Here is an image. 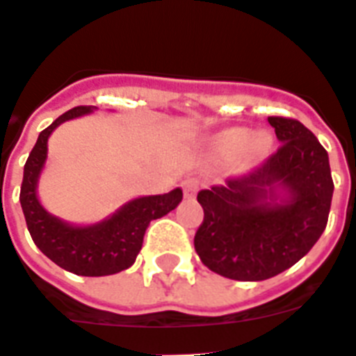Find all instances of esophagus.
Wrapping results in <instances>:
<instances>
[{"instance_id":"obj_1","label":"esophagus","mask_w":356,"mask_h":356,"mask_svg":"<svg viewBox=\"0 0 356 356\" xmlns=\"http://www.w3.org/2000/svg\"><path fill=\"white\" fill-rule=\"evenodd\" d=\"M198 180H194V178H187V180L181 184V189H184V194L185 198H194L196 196V193H198Z\"/></svg>"}]
</instances>
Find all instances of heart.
<instances>
[{
    "label": "heart",
    "instance_id": "heart-1",
    "mask_svg": "<svg viewBox=\"0 0 356 356\" xmlns=\"http://www.w3.org/2000/svg\"><path fill=\"white\" fill-rule=\"evenodd\" d=\"M272 145L273 138L268 133L254 135L247 127H230L216 136L212 142V153L223 162H232L238 156H243L247 163H257L268 156Z\"/></svg>",
    "mask_w": 356,
    "mask_h": 356
}]
</instances>
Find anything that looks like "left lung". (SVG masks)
I'll list each match as a JSON object with an SVG mask.
<instances>
[{
  "label": "left lung",
  "mask_w": 356,
  "mask_h": 356,
  "mask_svg": "<svg viewBox=\"0 0 356 356\" xmlns=\"http://www.w3.org/2000/svg\"><path fill=\"white\" fill-rule=\"evenodd\" d=\"M281 147L247 175L198 193L194 248L209 270L265 281L293 266L326 229L333 180L317 136L296 118L268 117Z\"/></svg>",
  "instance_id": "8db88e82"
}]
</instances>
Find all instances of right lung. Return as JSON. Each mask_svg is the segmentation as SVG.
Segmentation results:
<instances>
[{
    "instance_id": "add662e5",
    "label": "right lung",
    "mask_w": 356,
    "mask_h": 356,
    "mask_svg": "<svg viewBox=\"0 0 356 356\" xmlns=\"http://www.w3.org/2000/svg\"><path fill=\"white\" fill-rule=\"evenodd\" d=\"M93 109V106H77L39 133L25 163L19 194L26 227L39 250L60 268L86 277L111 275L129 268L140 252L149 223L175 211L184 198L181 189H175L131 200L104 221L86 227L70 225L44 211L38 198V181L47 162L48 136L63 122Z\"/></svg>"
}]
</instances>
